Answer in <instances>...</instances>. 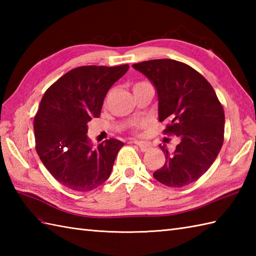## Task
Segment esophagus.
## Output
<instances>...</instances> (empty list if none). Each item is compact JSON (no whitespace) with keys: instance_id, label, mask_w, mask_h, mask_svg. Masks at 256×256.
<instances>
[{"instance_id":"34e87169","label":"esophagus","mask_w":256,"mask_h":256,"mask_svg":"<svg viewBox=\"0 0 256 256\" xmlns=\"http://www.w3.org/2000/svg\"><path fill=\"white\" fill-rule=\"evenodd\" d=\"M134 144H136L138 148H140V150H142V152H148L150 148V144L145 143V142H140V140H134Z\"/></svg>"}]
</instances>
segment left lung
I'll return each instance as SVG.
<instances>
[{
    "label": "left lung",
    "mask_w": 256,
    "mask_h": 256,
    "mask_svg": "<svg viewBox=\"0 0 256 256\" xmlns=\"http://www.w3.org/2000/svg\"><path fill=\"white\" fill-rule=\"evenodd\" d=\"M150 79L158 99V121L165 134L180 140L174 152L160 146L165 164L153 176L168 187L197 180L214 164L224 144V111L211 84L188 64L172 59L134 64Z\"/></svg>",
    "instance_id": "obj_1"
}]
</instances>
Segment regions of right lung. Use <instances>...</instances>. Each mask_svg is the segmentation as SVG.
<instances>
[{
    "mask_svg": "<svg viewBox=\"0 0 256 256\" xmlns=\"http://www.w3.org/2000/svg\"><path fill=\"white\" fill-rule=\"evenodd\" d=\"M128 68H74L42 98L34 118L36 152L54 178L67 188L90 192L110 177L124 143L110 138L94 148L86 135L88 122L100 116L108 89Z\"/></svg>",
    "mask_w": 256,
    "mask_h": 256,
    "instance_id": "1",
    "label": "right lung"
}]
</instances>
